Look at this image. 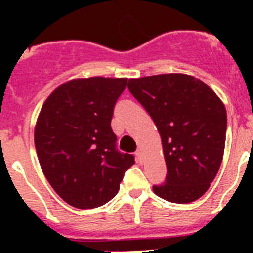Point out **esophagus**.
<instances>
[{"label":"esophagus","mask_w":253,"mask_h":253,"mask_svg":"<svg viewBox=\"0 0 253 253\" xmlns=\"http://www.w3.org/2000/svg\"><path fill=\"white\" fill-rule=\"evenodd\" d=\"M135 156H137V160H138V162H140V161H142V157H143V153H142V151H140V149H138V151L135 152Z\"/></svg>","instance_id":"34e87169"}]
</instances>
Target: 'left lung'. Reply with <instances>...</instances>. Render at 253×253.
<instances>
[{
	"label": "left lung",
	"mask_w": 253,
	"mask_h": 253,
	"mask_svg": "<svg viewBox=\"0 0 253 253\" xmlns=\"http://www.w3.org/2000/svg\"><path fill=\"white\" fill-rule=\"evenodd\" d=\"M128 88L160 133L166 182L153 186L167 202L186 204L204 195L224 154L227 111L207 84L185 73L130 78Z\"/></svg>",
	"instance_id": "obj_1"
}]
</instances>
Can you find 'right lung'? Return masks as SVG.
<instances>
[{"label": "right lung", "instance_id": "obj_1", "mask_svg": "<svg viewBox=\"0 0 253 253\" xmlns=\"http://www.w3.org/2000/svg\"><path fill=\"white\" fill-rule=\"evenodd\" d=\"M128 78H75L58 86L42 106L34 129L38 160L67 204L92 209L118 194L131 154L115 149V102Z\"/></svg>", "mask_w": 253, "mask_h": 253}]
</instances>
